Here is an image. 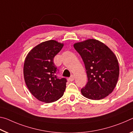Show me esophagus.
<instances>
[{"label":"esophagus","instance_id":"1","mask_svg":"<svg viewBox=\"0 0 133 133\" xmlns=\"http://www.w3.org/2000/svg\"><path fill=\"white\" fill-rule=\"evenodd\" d=\"M68 79L69 81H73L75 79V77L74 75H72L70 78H69Z\"/></svg>","mask_w":133,"mask_h":133}]
</instances>
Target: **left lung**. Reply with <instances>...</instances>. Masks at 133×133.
<instances>
[{"label": "left lung", "mask_w": 133, "mask_h": 133, "mask_svg": "<svg viewBox=\"0 0 133 133\" xmlns=\"http://www.w3.org/2000/svg\"><path fill=\"white\" fill-rule=\"evenodd\" d=\"M74 47L82 58L88 77V82L81 90L82 95L92 100L108 96L119 77L118 62L114 52L94 39L76 42Z\"/></svg>", "instance_id": "left-lung-1"}]
</instances>
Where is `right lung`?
<instances>
[{"label": "right lung", "mask_w": 133, "mask_h": 133, "mask_svg": "<svg viewBox=\"0 0 133 133\" xmlns=\"http://www.w3.org/2000/svg\"><path fill=\"white\" fill-rule=\"evenodd\" d=\"M63 43L49 40L39 43L28 54L24 62L23 76L30 92L39 101H56L64 95L66 80L59 79L54 58L64 46Z\"/></svg>", "instance_id": "right-lung-1"}]
</instances>
